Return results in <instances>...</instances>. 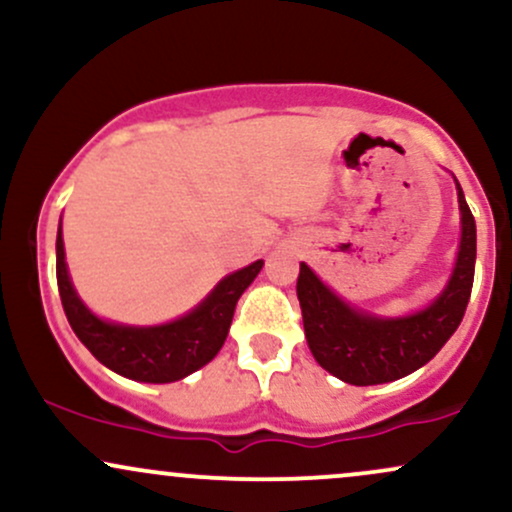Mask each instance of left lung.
<instances>
[{"label": "left lung", "mask_w": 512, "mask_h": 512, "mask_svg": "<svg viewBox=\"0 0 512 512\" xmlns=\"http://www.w3.org/2000/svg\"><path fill=\"white\" fill-rule=\"evenodd\" d=\"M455 185L462 223L455 269L445 289L419 313L378 317L358 310L342 301L308 264L301 262L296 293L305 339L315 361L334 378L358 387L392 383L426 366L460 327L474 284L477 223L460 182L455 180Z\"/></svg>", "instance_id": "obj_1"}]
</instances>
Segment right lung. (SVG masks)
I'll return each mask as SVG.
<instances>
[{
	"label": "right lung",
	"instance_id": "right-lung-1",
	"mask_svg": "<svg viewBox=\"0 0 512 512\" xmlns=\"http://www.w3.org/2000/svg\"><path fill=\"white\" fill-rule=\"evenodd\" d=\"M262 260L223 276L197 308L166 325L134 327L103 320L86 308L69 279L62 223L57 228V286L69 325L105 368L137 383H175L195 373L221 351L238 298L260 274Z\"/></svg>",
	"mask_w": 512,
	"mask_h": 512
}]
</instances>
